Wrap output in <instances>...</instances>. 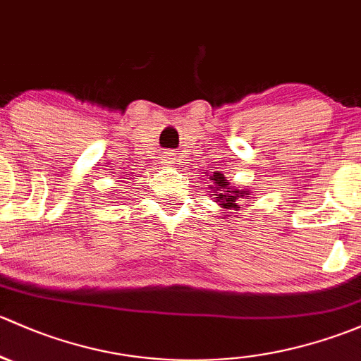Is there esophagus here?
Returning a JSON list of instances; mask_svg holds the SVG:
<instances>
[{
  "label": "esophagus",
  "instance_id": "obj_1",
  "mask_svg": "<svg viewBox=\"0 0 361 361\" xmlns=\"http://www.w3.org/2000/svg\"><path fill=\"white\" fill-rule=\"evenodd\" d=\"M173 159H176V153H166L165 154V161L166 163H172Z\"/></svg>",
  "mask_w": 361,
  "mask_h": 361
}]
</instances>
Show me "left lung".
Masks as SVG:
<instances>
[{"label":"left lung","instance_id":"obj_1","mask_svg":"<svg viewBox=\"0 0 361 361\" xmlns=\"http://www.w3.org/2000/svg\"><path fill=\"white\" fill-rule=\"evenodd\" d=\"M215 176L210 177V180H214V192H215V200H217L219 205H222V208H228V210H238L240 205H238V202H240L241 198H245V196L248 195V189H235L229 185V182L226 180V177L222 176V173L219 172H214Z\"/></svg>","mask_w":361,"mask_h":361}]
</instances>
